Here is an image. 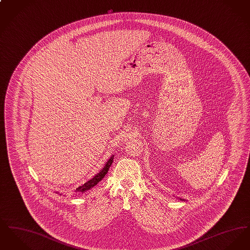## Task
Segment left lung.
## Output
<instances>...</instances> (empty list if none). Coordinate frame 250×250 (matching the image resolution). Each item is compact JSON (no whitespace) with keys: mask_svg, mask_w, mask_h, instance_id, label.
Wrapping results in <instances>:
<instances>
[{"mask_svg":"<svg viewBox=\"0 0 250 250\" xmlns=\"http://www.w3.org/2000/svg\"><path fill=\"white\" fill-rule=\"evenodd\" d=\"M180 201H185V200H182V199H180Z\"/></svg>","mask_w":250,"mask_h":250,"instance_id":"obj_1","label":"left lung"}]
</instances>
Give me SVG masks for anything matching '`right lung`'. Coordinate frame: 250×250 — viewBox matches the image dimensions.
I'll list each match as a JSON object with an SVG mask.
<instances>
[{"label":"right lung","mask_w":250,"mask_h":250,"mask_svg":"<svg viewBox=\"0 0 250 250\" xmlns=\"http://www.w3.org/2000/svg\"><path fill=\"white\" fill-rule=\"evenodd\" d=\"M113 157H114V155H111L108 158L107 162H106L105 166L103 167V168L98 173H96L93 178L90 179L88 182H86L83 186L79 187L76 189V192H78V193H84V192H86V191L89 190V189H91V188H93L94 187H95L102 179L105 177V175L107 174L109 167L111 166V164L113 162ZM60 195H62V194H60Z\"/></svg>","instance_id":"1"}]
</instances>
